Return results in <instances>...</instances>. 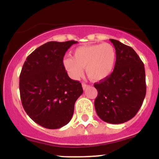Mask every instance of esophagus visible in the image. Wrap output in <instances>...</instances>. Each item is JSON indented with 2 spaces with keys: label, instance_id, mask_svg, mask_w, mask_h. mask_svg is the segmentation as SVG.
Returning <instances> with one entry per match:
<instances>
[{
  "label": "esophagus",
  "instance_id": "1",
  "mask_svg": "<svg viewBox=\"0 0 159 159\" xmlns=\"http://www.w3.org/2000/svg\"><path fill=\"white\" fill-rule=\"evenodd\" d=\"M90 87V85L88 84H86L85 83H82V87H83L84 90H86L87 88H88V87Z\"/></svg>",
  "mask_w": 159,
  "mask_h": 159
}]
</instances>
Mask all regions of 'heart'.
I'll list each match as a JSON object with an SVG mask.
<instances>
[{
  "instance_id": "heart-1",
  "label": "heart",
  "mask_w": 159,
  "mask_h": 159,
  "mask_svg": "<svg viewBox=\"0 0 159 159\" xmlns=\"http://www.w3.org/2000/svg\"><path fill=\"white\" fill-rule=\"evenodd\" d=\"M116 63V51L110 43L82 45L73 52V57L63 59V66L73 79H78L86 69L93 81H102L110 76Z\"/></svg>"
}]
</instances>
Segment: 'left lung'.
Segmentation results:
<instances>
[{
	"label": "left lung",
	"mask_w": 159,
	"mask_h": 159,
	"mask_svg": "<svg viewBox=\"0 0 159 159\" xmlns=\"http://www.w3.org/2000/svg\"><path fill=\"white\" fill-rule=\"evenodd\" d=\"M116 51V63L110 76L95 83L98 91L95 109L101 120L111 124L129 121L135 116L146 96L143 63L134 50L110 39Z\"/></svg>",
	"instance_id": "left-lung-1"
}]
</instances>
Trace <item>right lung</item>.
<instances>
[{
  "mask_svg": "<svg viewBox=\"0 0 159 159\" xmlns=\"http://www.w3.org/2000/svg\"><path fill=\"white\" fill-rule=\"evenodd\" d=\"M78 42H48L27 57L19 76L21 104L35 123L49 129L64 126L83 93L81 84L71 79L63 66L65 53Z\"/></svg>",
  "mask_w": 159,
  "mask_h": 159,
  "instance_id": "obj_1",
  "label": "right lung"
}]
</instances>
